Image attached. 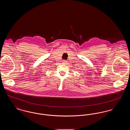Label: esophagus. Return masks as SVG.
Returning a JSON list of instances; mask_svg holds the SVG:
<instances>
[{
	"label": "esophagus",
	"instance_id": "34e87169",
	"mask_svg": "<svg viewBox=\"0 0 130 130\" xmlns=\"http://www.w3.org/2000/svg\"><path fill=\"white\" fill-rule=\"evenodd\" d=\"M62 62H63V63H66V62H67V61L65 60H62Z\"/></svg>",
	"mask_w": 130,
	"mask_h": 130
}]
</instances>
